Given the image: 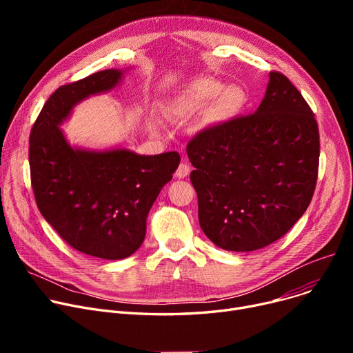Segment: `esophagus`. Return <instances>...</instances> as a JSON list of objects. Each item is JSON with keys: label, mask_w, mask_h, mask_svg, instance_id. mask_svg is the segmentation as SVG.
<instances>
[{"label": "esophagus", "mask_w": 353, "mask_h": 353, "mask_svg": "<svg viewBox=\"0 0 353 353\" xmlns=\"http://www.w3.org/2000/svg\"><path fill=\"white\" fill-rule=\"evenodd\" d=\"M189 173H190V165H189L186 161H183V163H180V165L177 167L176 177L184 179V177L189 176Z\"/></svg>", "instance_id": "34e87169"}]
</instances>
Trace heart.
<instances>
[{
	"label": "heart",
	"mask_w": 353,
	"mask_h": 353,
	"mask_svg": "<svg viewBox=\"0 0 353 353\" xmlns=\"http://www.w3.org/2000/svg\"><path fill=\"white\" fill-rule=\"evenodd\" d=\"M223 85L212 79H200L194 81L186 91H183L172 103V111L179 117H190L208 107L206 119L210 123L223 121L232 117L240 103H242V91L237 87H229L221 91Z\"/></svg>",
	"instance_id": "1"
}]
</instances>
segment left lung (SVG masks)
<instances>
[{
  "instance_id": "obj_1",
  "label": "left lung",
  "mask_w": 353,
  "mask_h": 353,
  "mask_svg": "<svg viewBox=\"0 0 353 353\" xmlns=\"http://www.w3.org/2000/svg\"><path fill=\"white\" fill-rule=\"evenodd\" d=\"M319 153L312 108L285 74L270 71L256 113L208 125L188 143L201 230L232 252L283 237L310 205Z\"/></svg>"
}]
</instances>
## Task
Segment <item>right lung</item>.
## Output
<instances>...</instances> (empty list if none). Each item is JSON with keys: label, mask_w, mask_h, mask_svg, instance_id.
Returning a JSON list of instances; mask_svg holds the SVG:
<instances>
[{"label": "right lung", "mask_w": 353, "mask_h": 353, "mask_svg": "<svg viewBox=\"0 0 353 353\" xmlns=\"http://www.w3.org/2000/svg\"><path fill=\"white\" fill-rule=\"evenodd\" d=\"M120 79L121 71L104 70L59 87L32 124L28 148L31 186L44 219L72 249L107 261L141 246L147 214L180 163L177 152L96 153L65 141L59 124L71 108Z\"/></svg>", "instance_id": "obj_1"}]
</instances>
